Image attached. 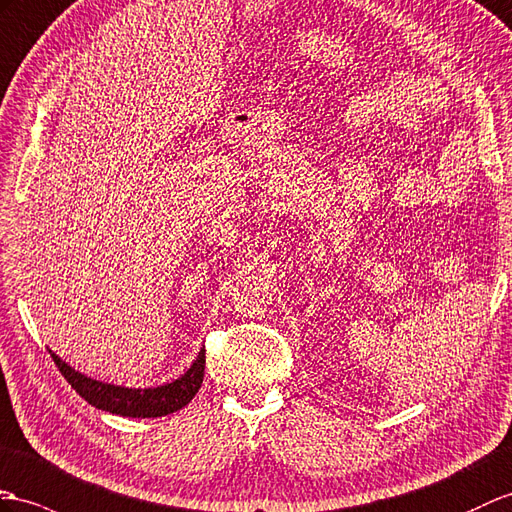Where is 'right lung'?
Masks as SVG:
<instances>
[{"mask_svg":"<svg viewBox=\"0 0 512 512\" xmlns=\"http://www.w3.org/2000/svg\"><path fill=\"white\" fill-rule=\"evenodd\" d=\"M52 358L62 376L71 384V389H76V393H80V397H84L91 406L108 410L112 415L141 419L171 415L189 404L199 391V386H202L206 367V350H202L195 363L191 365V369L176 382L156 386V389H123V386L104 384L82 376L80 371L71 369L67 363H62L54 352Z\"/></svg>","mask_w":512,"mask_h":512,"instance_id":"1","label":"right lung"}]
</instances>
